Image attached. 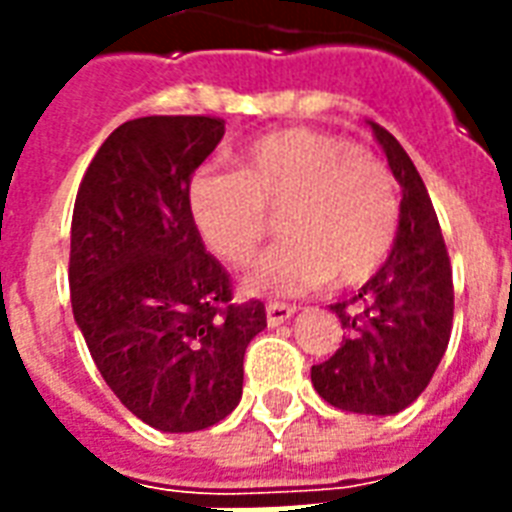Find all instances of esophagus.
I'll list each match as a JSON object with an SVG mask.
<instances>
[{"mask_svg":"<svg viewBox=\"0 0 512 512\" xmlns=\"http://www.w3.org/2000/svg\"><path fill=\"white\" fill-rule=\"evenodd\" d=\"M295 305H284V303H268L265 305V321H268V327H279L284 321H289L295 316Z\"/></svg>","mask_w":512,"mask_h":512,"instance_id":"1","label":"esophagus"}]
</instances>
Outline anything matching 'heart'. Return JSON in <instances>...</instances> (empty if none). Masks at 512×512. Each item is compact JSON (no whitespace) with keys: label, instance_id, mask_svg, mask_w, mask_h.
Returning a JSON list of instances; mask_svg holds the SVG:
<instances>
[{"label":"heart","instance_id":"heart-1","mask_svg":"<svg viewBox=\"0 0 512 512\" xmlns=\"http://www.w3.org/2000/svg\"><path fill=\"white\" fill-rule=\"evenodd\" d=\"M188 207L201 239L220 260L247 265L279 215L281 236L252 268L255 295H297L335 276L358 287L388 260L398 231L393 175L369 151L316 130L255 140L239 172L199 170Z\"/></svg>","mask_w":512,"mask_h":512}]
</instances>
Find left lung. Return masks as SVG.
I'll return each mask as SVG.
<instances>
[{"mask_svg": "<svg viewBox=\"0 0 512 512\" xmlns=\"http://www.w3.org/2000/svg\"><path fill=\"white\" fill-rule=\"evenodd\" d=\"M369 124L404 193L396 244L358 295L329 305L345 335L335 356L311 366V382L342 412L382 417L406 409L428 388L452 335L454 287L420 172L385 127Z\"/></svg>", "mask_w": 512, "mask_h": 512, "instance_id": "left-lung-1", "label": "left lung"}]
</instances>
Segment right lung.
I'll return each instance as SVG.
<instances>
[{
  "label": "right lung",
  "mask_w": 512,
  "mask_h": 512,
  "mask_svg": "<svg viewBox=\"0 0 512 512\" xmlns=\"http://www.w3.org/2000/svg\"><path fill=\"white\" fill-rule=\"evenodd\" d=\"M225 135L212 116H143L116 127L79 185L71 308L106 385L138 420L193 433L239 406L260 300L233 303L188 207L191 177Z\"/></svg>",
  "instance_id": "right-lung-1"
}]
</instances>
